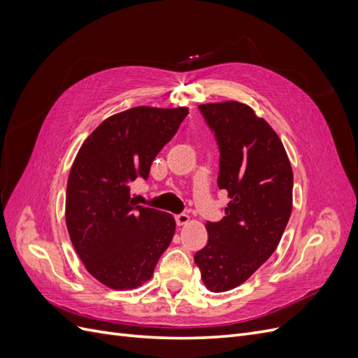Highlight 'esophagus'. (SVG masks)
Segmentation results:
<instances>
[{"mask_svg": "<svg viewBox=\"0 0 358 358\" xmlns=\"http://www.w3.org/2000/svg\"><path fill=\"white\" fill-rule=\"evenodd\" d=\"M175 220H176L178 225H185L189 221V216L187 213H179L175 216Z\"/></svg>", "mask_w": 358, "mask_h": 358, "instance_id": "obj_1", "label": "esophagus"}]
</instances>
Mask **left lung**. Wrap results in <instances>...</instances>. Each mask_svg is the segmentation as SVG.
I'll return each instance as SVG.
<instances>
[{"label": "left lung", "mask_w": 358, "mask_h": 358, "mask_svg": "<svg viewBox=\"0 0 358 358\" xmlns=\"http://www.w3.org/2000/svg\"><path fill=\"white\" fill-rule=\"evenodd\" d=\"M220 146L218 187L230 203L209 241L194 255L206 288L243 284L275 252L292 210V169L278 134L239 101L200 104Z\"/></svg>", "instance_id": "1"}]
</instances>
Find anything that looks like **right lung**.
Masks as SVG:
<instances>
[{
	"instance_id": "add662e5",
	"label": "right lung",
	"mask_w": 358,
	"mask_h": 358,
	"mask_svg": "<svg viewBox=\"0 0 358 358\" xmlns=\"http://www.w3.org/2000/svg\"><path fill=\"white\" fill-rule=\"evenodd\" d=\"M187 115V107H133L103 121L76 155L67 182V230L86 270L106 287L145 284L173 239L175 218L137 206L129 183L148 179Z\"/></svg>"
}]
</instances>
